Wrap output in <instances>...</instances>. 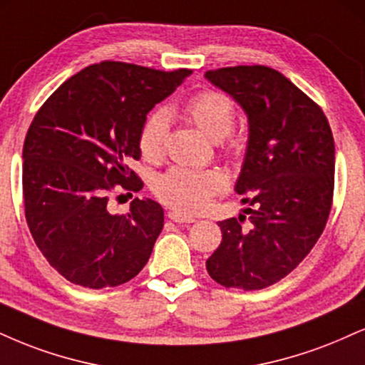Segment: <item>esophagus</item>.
<instances>
[{"mask_svg":"<svg viewBox=\"0 0 365 365\" xmlns=\"http://www.w3.org/2000/svg\"><path fill=\"white\" fill-rule=\"evenodd\" d=\"M168 217L171 219V221L180 222V225H188V222H195V217L194 216H187V214L180 212V210H170Z\"/></svg>","mask_w":365,"mask_h":365,"instance_id":"obj_1","label":"esophagus"}]
</instances>
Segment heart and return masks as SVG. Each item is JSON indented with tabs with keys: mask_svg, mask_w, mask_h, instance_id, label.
I'll list each match as a JSON object with an SVG mask.
<instances>
[{
	"mask_svg": "<svg viewBox=\"0 0 365 365\" xmlns=\"http://www.w3.org/2000/svg\"><path fill=\"white\" fill-rule=\"evenodd\" d=\"M185 115L212 140L225 139L235 124V107L226 95L217 91H204L188 100ZM168 134V115L158 110L148 117L139 134L140 155L148 161L161 160ZM231 151L238 143L231 140ZM226 187L225 175L219 170H194L173 166L160 175L153 183L158 199L182 212H197L209 204L210 199Z\"/></svg>",
	"mask_w": 365,
	"mask_h": 365,
	"instance_id": "heart-1",
	"label": "heart"
}]
</instances>
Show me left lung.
Returning <instances> with one entry per match:
<instances>
[{
  "mask_svg": "<svg viewBox=\"0 0 365 365\" xmlns=\"http://www.w3.org/2000/svg\"><path fill=\"white\" fill-rule=\"evenodd\" d=\"M248 118L235 192L252 209L219 222L222 241L205 269L225 287L257 291L291 274L327 225L333 199L335 143L322 108L267 66L207 71Z\"/></svg>",
  "mask_w": 365,
  "mask_h": 365,
  "instance_id": "obj_1",
  "label": "left lung"
}]
</instances>
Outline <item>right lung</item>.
I'll return each instance as SVG.
<instances>
[{
    "label": "right lung",
    "instance_id": "add662e5",
    "mask_svg": "<svg viewBox=\"0 0 365 365\" xmlns=\"http://www.w3.org/2000/svg\"><path fill=\"white\" fill-rule=\"evenodd\" d=\"M190 74L105 61L64 81L34 117L21 155L25 217L35 245L69 282L115 287L148 263L163 207L135 197L117 216L107 192L115 183L143 188L127 166L140 156V129Z\"/></svg>",
    "mask_w": 365,
    "mask_h": 365
}]
</instances>
